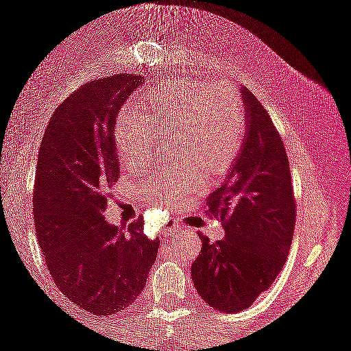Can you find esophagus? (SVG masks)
Returning a JSON list of instances; mask_svg holds the SVG:
<instances>
[{
  "label": "esophagus",
  "instance_id": "obj_1",
  "mask_svg": "<svg viewBox=\"0 0 351 351\" xmlns=\"http://www.w3.org/2000/svg\"><path fill=\"white\" fill-rule=\"evenodd\" d=\"M179 232H182L181 226H170V228L167 229V234H179Z\"/></svg>",
  "mask_w": 351,
  "mask_h": 351
}]
</instances>
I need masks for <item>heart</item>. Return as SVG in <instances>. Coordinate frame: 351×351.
I'll use <instances>...</instances> for the list:
<instances>
[{"label": "heart", "mask_w": 351, "mask_h": 351, "mask_svg": "<svg viewBox=\"0 0 351 351\" xmlns=\"http://www.w3.org/2000/svg\"><path fill=\"white\" fill-rule=\"evenodd\" d=\"M184 156L163 163L138 191L156 202H176L202 182L223 173L241 153L246 139V112L232 86L210 79L173 81L149 89L139 105L129 103L117 115L113 139L120 160L141 167L155 156L163 136Z\"/></svg>", "instance_id": "1"}]
</instances>
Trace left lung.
<instances>
[{
	"instance_id": "1",
	"label": "left lung",
	"mask_w": 351,
	"mask_h": 351,
	"mask_svg": "<svg viewBox=\"0 0 351 351\" xmlns=\"http://www.w3.org/2000/svg\"><path fill=\"white\" fill-rule=\"evenodd\" d=\"M246 139L228 179L206 198L208 217L226 238L202 239L191 278L203 302L219 312H241L272 286L288 258L296 222L288 155L262 103L241 89Z\"/></svg>"
}]
</instances>
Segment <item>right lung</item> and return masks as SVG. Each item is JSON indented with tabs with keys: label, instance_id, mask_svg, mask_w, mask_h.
I'll return each instance as SVG.
<instances>
[{
	"label": "right lung",
	"instance_id": "right-lung-1",
	"mask_svg": "<svg viewBox=\"0 0 351 351\" xmlns=\"http://www.w3.org/2000/svg\"><path fill=\"white\" fill-rule=\"evenodd\" d=\"M141 82L119 73L81 86L55 110L39 148L36 236L56 288L93 315L132 305L160 248L143 217L119 228L103 213L120 176L113 123Z\"/></svg>",
	"mask_w": 351,
	"mask_h": 351
}]
</instances>
